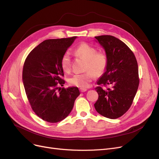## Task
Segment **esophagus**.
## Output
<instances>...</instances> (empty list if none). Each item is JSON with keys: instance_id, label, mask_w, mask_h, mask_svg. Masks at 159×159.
<instances>
[{"instance_id": "1", "label": "esophagus", "mask_w": 159, "mask_h": 159, "mask_svg": "<svg viewBox=\"0 0 159 159\" xmlns=\"http://www.w3.org/2000/svg\"><path fill=\"white\" fill-rule=\"evenodd\" d=\"M86 89H84V88H80V92H82V93H83V92H85V91H86Z\"/></svg>"}]
</instances>
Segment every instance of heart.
<instances>
[{
	"label": "heart",
	"mask_w": 159,
	"mask_h": 159,
	"mask_svg": "<svg viewBox=\"0 0 159 159\" xmlns=\"http://www.w3.org/2000/svg\"><path fill=\"white\" fill-rule=\"evenodd\" d=\"M77 56L86 61L84 70L82 73L73 75L68 79L69 84L80 88H86L89 83L96 77L102 75L107 67L108 57L104 51H97V48L86 43H80L74 50ZM61 66L64 72L71 70V57L68 52H66L61 59Z\"/></svg>",
	"instance_id": "b5f03b06"
}]
</instances>
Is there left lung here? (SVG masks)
Here are the masks:
<instances>
[{
    "label": "left lung",
    "instance_id": "1",
    "mask_svg": "<svg viewBox=\"0 0 159 159\" xmlns=\"http://www.w3.org/2000/svg\"><path fill=\"white\" fill-rule=\"evenodd\" d=\"M108 57L106 72L95 88L98 98L94 106L106 118L117 119L129 109L139 84L138 64L130 48L111 35L95 37Z\"/></svg>",
    "mask_w": 159,
    "mask_h": 159
}]
</instances>
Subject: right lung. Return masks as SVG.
<instances>
[{
    "mask_svg": "<svg viewBox=\"0 0 159 159\" xmlns=\"http://www.w3.org/2000/svg\"><path fill=\"white\" fill-rule=\"evenodd\" d=\"M75 39L46 40L32 50L24 64L23 84L31 109L50 123L64 119L80 95L77 87L59 88L65 83L61 57Z\"/></svg>",
    "mask_w": 159,
    "mask_h": 159,
    "instance_id": "obj_1",
    "label": "right lung"
}]
</instances>
